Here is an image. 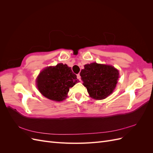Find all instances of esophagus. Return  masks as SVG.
I'll use <instances>...</instances> for the list:
<instances>
[{"mask_svg":"<svg viewBox=\"0 0 153 153\" xmlns=\"http://www.w3.org/2000/svg\"><path fill=\"white\" fill-rule=\"evenodd\" d=\"M77 78L78 79V80H81V76H80V74H78L77 75Z\"/></svg>","mask_w":153,"mask_h":153,"instance_id":"esophagus-1","label":"esophagus"}]
</instances>
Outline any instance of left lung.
Listing matches in <instances>:
<instances>
[{"instance_id":"8db88e82","label":"left lung","mask_w":153,"mask_h":153,"mask_svg":"<svg viewBox=\"0 0 153 153\" xmlns=\"http://www.w3.org/2000/svg\"><path fill=\"white\" fill-rule=\"evenodd\" d=\"M80 75L90 97L103 100L115 89L119 73L112 66L93 62L84 65Z\"/></svg>"}]
</instances>
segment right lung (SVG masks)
<instances>
[{
  "instance_id": "right-lung-1",
  "label": "right lung",
  "mask_w": 153,
  "mask_h": 153,
  "mask_svg": "<svg viewBox=\"0 0 153 153\" xmlns=\"http://www.w3.org/2000/svg\"><path fill=\"white\" fill-rule=\"evenodd\" d=\"M78 82L76 75L67 64L59 63L45 68L37 77L39 91L49 100L61 101L66 98L71 87Z\"/></svg>"
}]
</instances>
